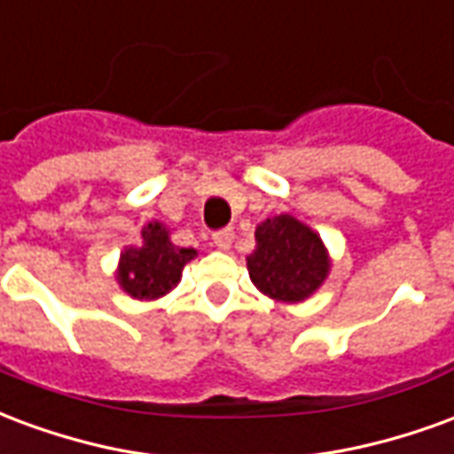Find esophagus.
<instances>
[{"mask_svg": "<svg viewBox=\"0 0 454 454\" xmlns=\"http://www.w3.org/2000/svg\"><path fill=\"white\" fill-rule=\"evenodd\" d=\"M214 243H216V247H221V250H228L231 243H233V231H231V228H221V231H216V233H214Z\"/></svg>", "mask_w": 454, "mask_h": 454, "instance_id": "34e87169", "label": "esophagus"}]
</instances>
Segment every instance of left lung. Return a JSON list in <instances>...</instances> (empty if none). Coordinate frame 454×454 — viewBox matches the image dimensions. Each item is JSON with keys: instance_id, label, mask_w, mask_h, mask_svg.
I'll return each instance as SVG.
<instances>
[{"instance_id": "left-lung-1", "label": "left lung", "mask_w": 454, "mask_h": 454, "mask_svg": "<svg viewBox=\"0 0 454 454\" xmlns=\"http://www.w3.org/2000/svg\"><path fill=\"white\" fill-rule=\"evenodd\" d=\"M255 243L247 272L253 285L275 301H304L328 277L331 260L321 236L289 214L262 221Z\"/></svg>"}]
</instances>
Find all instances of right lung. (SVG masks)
Segmentation results:
<instances>
[{
	"label": "right lung",
	"instance_id": "right-lung-1",
	"mask_svg": "<svg viewBox=\"0 0 454 454\" xmlns=\"http://www.w3.org/2000/svg\"><path fill=\"white\" fill-rule=\"evenodd\" d=\"M194 257V247L175 246L168 228L153 221L143 228L140 246H130L121 253L116 279L121 289L133 299H160L177 286L182 270Z\"/></svg>",
	"mask_w": 454,
	"mask_h": 454
}]
</instances>
